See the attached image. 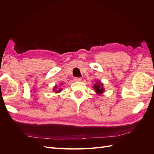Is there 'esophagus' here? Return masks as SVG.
Listing matches in <instances>:
<instances>
[{
  "mask_svg": "<svg viewBox=\"0 0 154 154\" xmlns=\"http://www.w3.org/2000/svg\"><path fill=\"white\" fill-rule=\"evenodd\" d=\"M74 80L75 82H80L82 80V78H74Z\"/></svg>",
  "mask_w": 154,
  "mask_h": 154,
  "instance_id": "1",
  "label": "esophagus"
}]
</instances>
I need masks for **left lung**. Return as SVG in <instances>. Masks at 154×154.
Wrapping results in <instances>:
<instances>
[{
  "instance_id": "8db88e82",
  "label": "left lung",
  "mask_w": 154,
  "mask_h": 154,
  "mask_svg": "<svg viewBox=\"0 0 154 154\" xmlns=\"http://www.w3.org/2000/svg\"><path fill=\"white\" fill-rule=\"evenodd\" d=\"M93 87H94L96 92L98 94H101L102 93H103L105 91V88L103 87V84L100 81L96 82L95 84H94V86H93Z\"/></svg>"
}]
</instances>
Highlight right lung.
<instances>
[{"label":"right lung","instance_id":"right-lung-1","mask_svg":"<svg viewBox=\"0 0 154 154\" xmlns=\"http://www.w3.org/2000/svg\"><path fill=\"white\" fill-rule=\"evenodd\" d=\"M62 85V84H60ZM57 88H58V87L57 86H55L54 87V88H53V91H55V92L56 93H58V92H61V91H62V89L61 88H58V90H57Z\"/></svg>","mask_w":154,"mask_h":154}]
</instances>
